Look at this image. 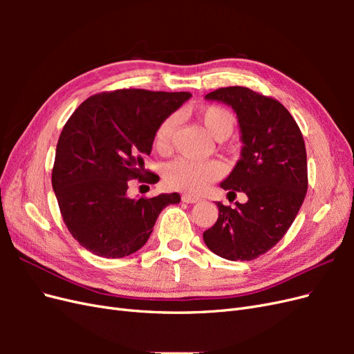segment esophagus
<instances>
[{
  "mask_svg": "<svg viewBox=\"0 0 354 354\" xmlns=\"http://www.w3.org/2000/svg\"><path fill=\"white\" fill-rule=\"evenodd\" d=\"M181 201L186 202V203H196V202H199V198L190 196V195H183V196H181Z\"/></svg>",
  "mask_w": 354,
  "mask_h": 354,
  "instance_id": "esophagus-1",
  "label": "esophagus"
}]
</instances>
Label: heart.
<instances>
[{"mask_svg": "<svg viewBox=\"0 0 354 354\" xmlns=\"http://www.w3.org/2000/svg\"><path fill=\"white\" fill-rule=\"evenodd\" d=\"M196 118L207 128V131L216 138L224 140L234 128L233 113L220 104H207L196 109ZM176 130V118L167 116L159 122L153 134V146L159 153H167L173 143ZM221 165L216 160L195 162L186 158H177L164 167V183L168 189L183 192L187 195H198L205 190L212 181L221 177Z\"/></svg>", "mask_w": 354, "mask_h": 354, "instance_id": "obj_1", "label": "heart"}]
</instances>
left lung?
<instances>
[{
  "instance_id": "obj_1",
  "label": "left lung",
  "mask_w": 354,
  "mask_h": 354,
  "mask_svg": "<svg viewBox=\"0 0 354 354\" xmlns=\"http://www.w3.org/2000/svg\"><path fill=\"white\" fill-rule=\"evenodd\" d=\"M232 106L242 133V156L221 187L243 192L245 203L217 202L218 218L203 242L223 259L250 261L279 242L307 194V153L299 127L285 106L246 87H224L205 95Z\"/></svg>"
}]
</instances>
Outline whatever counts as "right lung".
Listing matches in <instances>:
<instances>
[{"instance_id": "obj_1", "label": "right lung", "mask_w": 354, "mask_h": 354, "mask_svg": "<svg viewBox=\"0 0 354 354\" xmlns=\"http://www.w3.org/2000/svg\"><path fill=\"white\" fill-rule=\"evenodd\" d=\"M192 97L190 93L124 88L84 100L65 124L56 147L51 185L75 241L104 259H121L147 242L155 221L178 194L130 199L128 181L156 183L145 168L153 134Z\"/></svg>"}]
</instances>
